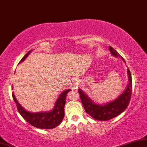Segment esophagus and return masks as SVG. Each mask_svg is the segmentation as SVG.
Masks as SVG:
<instances>
[{
  "label": "esophagus",
  "instance_id": "esophagus-1",
  "mask_svg": "<svg viewBox=\"0 0 147 147\" xmlns=\"http://www.w3.org/2000/svg\"><path fill=\"white\" fill-rule=\"evenodd\" d=\"M79 81H78L77 79H74L72 80V83H71V87L73 89H78V87H79Z\"/></svg>",
  "mask_w": 147,
  "mask_h": 147
}]
</instances>
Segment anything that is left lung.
<instances>
[{
  "label": "left lung",
  "instance_id": "1",
  "mask_svg": "<svg viewBox=\"0 0 147 147\" xmlns=\"http://www.w3.org/2000/svg\"><path fill=\"white\" fill-rule=\"evenodd\" d=\"M109 50L112 55L116 57H121L125 62L124 58L112 47L109 46ZM127 72H128V83L125 91L116 100L104 105L95 104L88 97L87 95L83 93L82 90L79 89V94L80 95V98L81 99L82 104L88 114L93 117L95 120L107 121L118 116L127 108L130 103L132 89V77H131L130 71L128 68Z\"/></svg>",
  "mask_w": 147,
  "mask_h": 147
}]
</instances>
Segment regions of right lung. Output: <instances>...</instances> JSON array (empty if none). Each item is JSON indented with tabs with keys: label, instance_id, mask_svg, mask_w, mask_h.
<instances>
[{
	"label": "right lung",
	"instance_id": "add662e5",
	"mask_svg": "<svg viewBox=\"0 0 147 147\" xmlns=\"http://www.w3.org/2000/svg\"><path fill=\"white\" fill-rule=\"evenodd\" d=\"M31 51L27 52L25 56L20 60L19 63L24 61ZM70 89H67L60 94L58 99L56 101L54 108L49 112H40V113H31L25 110L21 107L18 101L15 98L14 93H12L13 99L17 105V109L21 116L27 121L31 126L38 128L42 129H52L56 128L61 123L62 119L64 117V105L66 103V97L67 93Z\"/></svg>",
	"mask_w": 147,
	"mask_h": 147
}]
</instances>
